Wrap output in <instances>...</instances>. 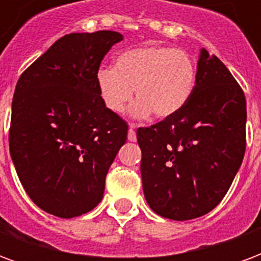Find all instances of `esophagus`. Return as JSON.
Listing matches in <instances>:
<instances>
[{
  "mask_svg": "<svg viewBox=\"0 0 261 261\" xmlns=\"http://www.w3.org/2000/svg\"><path fill=\"white\" fill-rule=\"evenodd\" d=\"M136 123H130V130H128V141H136L137 136H136Z\"/></svg>",
  "mask_w": 261,
  "mask_h": 261,
  "instance_id": "34e87169",
  "label": "esophagus"
}]
</instances>
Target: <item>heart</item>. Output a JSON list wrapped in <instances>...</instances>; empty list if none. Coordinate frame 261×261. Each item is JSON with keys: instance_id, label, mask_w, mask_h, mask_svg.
Instances as JSON below:
<instances>
[{"instance_id": "heart-1", "label": "heart", "mask_w": 261, "mask_h": 261, "mask_svg": "<svg viewBox=\"0 0 261 261\" xmlns=\"http://www.w3.org/2000/svg\"><path fill=\"white\" fill-rule=\"evenodd\" d=\"M197 69L193 59L172 47H138L117 56L112 67H99L96 88L105 108L120 113L133 99L134 117L152 113L158 119L176 114L189 102L196 85Z\"/></svg>"}]
</instances>
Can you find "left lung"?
Masks as SVG:
<instances>
[{"instance_id": "left-lung-1", "label": "left lung", "mask_w": 261, "mask_h": 261, "mask_svg": "<svg viewBox=\"0 0 261 261\" xmlns=\"http://www.w3.org/2000/svg\"><path fill=\"white\" fill-rule=\"evenodd\" d=\"M137 141L148 205L175 221L205 215L229 190L245 156V93L224 63L202 48L189 102L140 127Z\"/></svg>"}]
</instances>
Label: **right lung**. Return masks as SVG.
<instances>
[{"label": "right lung", "mask_w": 261, "mask_h": 261, "mask_svg": "<svg viewBox=\"0 0 261 261\" xmlns=\"http://www.w3.org/2000/svg\"><path fill=\"white\" fill-rule=\"evenodd\" d=\"M119 32L69 33L22 72L12 99L9 152L43 211L72 218L100 202L128 125L105 108L95 74Z\"/></svg>", "instance_id": "1"}]
</instances>
